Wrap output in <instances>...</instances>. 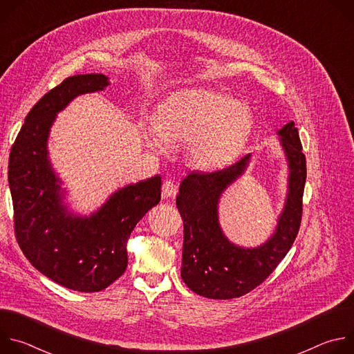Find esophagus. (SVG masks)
<instances>
[{
    "label": "esophagus",
    "instance_id": "obj_1",
    "mask_svg": "<svg viewBox=\"0 0 354 354\" xmlns=\"http://www.w3.org/2000/svg\"><path fill=\"white\" fill-rule=\"evenodd\" d=\"M176 193H178L176 183L171 179H167L162 185V196L164 197H174V196H176Z\"/></svg>",
    "mask_w": 354,
    "mask_h": 354
}]
</instances>
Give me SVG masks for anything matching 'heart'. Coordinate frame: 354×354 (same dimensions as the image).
Returning <instances> with one entry per match:
<instances>
[{
	"label": "heart",
	"instance_id": "1",
	"mask_svg": "<svg viewBox=\"0 0 354 354\" xmlns=\"http://www.w3.org/2000/svg\"><path fill=\"white\" fill-rule=\"evenodd\" d=\"M252 127L254 116L245 104L218 91L194 88L168 96L156 118L142 124V138L158 154L186 142V156L196 168L216 169L239 153Z\"/></svg>",
	"mask_w": 354,
	"mask_h": 354
}]
</instances>
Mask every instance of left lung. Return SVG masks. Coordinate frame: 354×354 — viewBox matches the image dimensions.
Returning <instances> with one entry per match:
<instances>
[{
  "mask_svg": "<svg viewBox=\"0 0 354 354\" xmlns=\"http://www.w3.org/2000/svg\"><path fill=\"white\" fill-rule=\"evenodd\" d=\"M277 134L288 167L287 194L274 232L259 246L235 245L218 220L220 197L243 175L250 154L221 171L192 172L182 180L176 196L183 220L180 276L193 292L213 299L241 297L263 283L290 250L301 224L307 164L294 122L284 124Z\"/></svg>",
  "mask_w": 354,
  "mask_h": 354,
  "instance_id": "left-lung-1",
  "label": "left lung"
}]
</instances>
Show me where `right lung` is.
<instances>
[{"instance_id":"add662e5","label":"right lung","mask_w":354,"mask_h":354,"mask_svg":"<svg viewBox=\"0 0 354 354\" xmlns=\"http://www.w3.org/2000/svg\"><path fill=\"white\" fill-rule=\"evenodd\" d=\"M108 85L104 74H80L48 91L28 113L8 164L24 255L46 277L81 292L104 290L124 273L130 234L161 200V176L156 175L116 190L91 216L70 212L64 201L67 192L48 158L50 129L73 99Z\"/></svg>"}]
</instances>
